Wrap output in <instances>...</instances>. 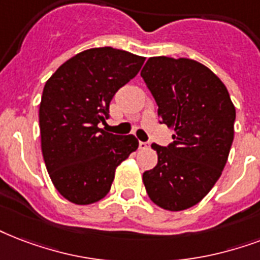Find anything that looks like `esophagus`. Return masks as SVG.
<instances>
[{
    "label": "esophagus",
    "instance_id": "esophagus-1",
    "mask_svg": "<svg viewBox=\"0 0 260 260\" xmlns=\"http://www.w3.org/2000/svg\"><path fill=\"white\" fill-rule=\"evenodd\" d=\"M150 147V144L147 143V142H139V148L140 150H146V148Z\"/></svg>",
    "mask_w": 260,
    "mask_h": 260
}]
</instances>
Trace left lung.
Masks as SVG:
<instances>
[{
    "instance_id": "obj_1",
    "label": "left lung",
    "mask_w": 260,
    "mask_h": 260,
    "mask_svg": "<svg viewBox=\"0 0 260 260\" xmlns=\"http://www.w3.org/2000/svg\"><path fill=\"white\" fill-rule=\"evenodd\" d=\"M158 105L159 122L174 129L143 183L156 206L189 209L222 173L235 135L236 109L226 87L207 67L189 58L151 57L140 72Z\"/></svg>"
}]
</instances>
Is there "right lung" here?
Returning <instances> with one entry per match:
<instances>
[{"instance_id": "add662e5", "label": "right lung", "mask_w": 260, "mask_h": 260, "mask_svg": "<svg viewBox=\"0 0 260 260\" xmlns=\"http://www.w3.org/2000/svg\"><path fill=\"white\" fill-rule=\"evenodd\" d=\"M144 57L113 47L82 51L45 84L39 106L41 143L55 189L75 205H91L110 191L116 168L139 146L134 135L98 124L114 94L142 68Z\"/></svg>"}]
</instances>
